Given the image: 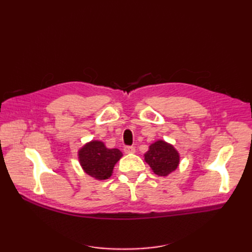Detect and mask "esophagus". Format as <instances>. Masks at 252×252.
Returning a JSON list of instances; mask_svg holds the SVG:
<instances>
[{
    "instance_id": "esophagus-1",
    "label": "esophagus",
    "mask_w": 252,
    "mask_h": 252,
    "mask_svg": "<svg viewBox=\"0 0 252 252\" xmlns=\"http://www.w3.org/2000/svg\"><path fill=\"white\" fill-rule=\"evenodd\" d=\"M123 151H125L126 154H134V153H135V147H133V146H126L125 149H123Z\"/></svg>"
}]
</instances>
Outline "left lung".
Listing matches in <instances>:
<instances>
[{
  "label": "left lung",
  "instance_id": "obj_1",
  "mask_svg": "<svg viewBox=\"0 0 252 252\" xmlns=\"http://www.w3.org/2000/svg\"><path fill=\"white\" fill-rule=\"evenodd\" d=\"M144 160L149 164L155 174L168 176L176 170L180 164V154L173 145L162 140L151 144Z\"/></svg>",
  "mask_w": 252,
  "mask_h": 252
}]
</instances>
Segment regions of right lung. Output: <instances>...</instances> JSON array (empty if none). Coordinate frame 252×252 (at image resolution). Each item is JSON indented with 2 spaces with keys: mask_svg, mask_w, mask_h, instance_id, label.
I'll return each mask as SVG.
<instances>
[{
  "mask_svg": "<svg viewBox=\"0 0 252 252\" xmlns=\"http://www.w3.org/2000/svg\"><path fill=\"white\" fill-rule=\"evenodd\" d=\"M122 157L118 148H107L101 141H91L78 152L80 165L88 175L95 180L109 179L115 164Z\"/></svg>",
  "mask_w": 252,
  "mask_h": 252,
  "instance_id": "1",
  "label": "right lung"
}]
</instances>
